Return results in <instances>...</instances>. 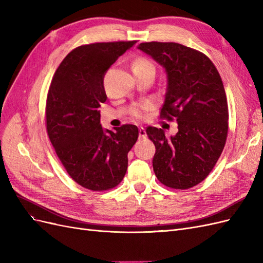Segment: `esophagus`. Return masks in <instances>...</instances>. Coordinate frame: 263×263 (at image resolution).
I'll list each match as a JSON object with an SVG mask.
<instances>
[{
  "label": "esophagus",
  "mask_w": 263,
  "mask_h": 263,
  "mask_svg": "<svg viewBox=\"0 0 263 263\" xmlns=\"http://www.w3.org/2000/svg\"><path fill=\"white\" fill-rule=\"evenodd\" d=\"M147 134H146V130L144 127H140L139 128V138H146Z\"/></svg>",
  "instance_id": "1"
}]
</instances>
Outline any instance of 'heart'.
<instances>
[{"instance_id": "b5f03b06", "label": "heart", "mask_w": 263, "mask_h": 263, "mask_svg": "<svg viewBox=\"0 0 263 263\" xmlns=\"http://www.w3.org/2000/svg\"><path fill=\"white\" fill-rule=\"evenodd\" d=\"M133 72H150L155 74L156 73V67L154 62L145 58V57H139L133 63ZM150 109L149 103H141V104L135 105L130 109V115L137 119H142L148 110Z\"/></svg>"}]
</instances>
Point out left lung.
<instances>
[{"label": "left lung", "mask_w": 263, "mask_h": 263, "mask_svg": "<svg viewBox=\"0 0 263 263\" xmlns=\"http://www.w3.org/2000/svg\"><path fill=\"white\" fill-rule=\"evenodd\" d=\"M138 48L168 74L160 118L177 121L176 136L147 127L156 146L153 166L163 185L186 190L208 178L225 147L228 104L221 78L208 55L178 43H141Z\"/></svg>", "instance_id": "1"}]
</instances>
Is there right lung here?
<instances>
[{"instance_id": "right-lung-1", "label": "right lung", "mask_w": 263, "mask_h": 263, "mask_svg": "<svg viewBox=\"0 0 263 263\" xmlns=\"http://www.w3.org/2000/svg\"><path fill=\"white\" fill-rule=\"evenodd\" d=\"M136 41L82 45L70 51L52 77L46 101V129L63 168L79 185L107 191L125 177L137 126L104 130L100 124L107 99L104 76Z\"/></svg>"}]
</instances>
